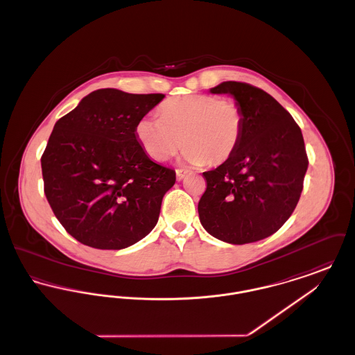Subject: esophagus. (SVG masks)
I'll return each mask as SVG.
<instances>
[{
  "label": "esophagus",
  "instance_id": "1",
  "mask_svg": "<svg viewBox=\"0 0 355 355\" xmlns=\"http://www.w3.org/2000/svg\"><path fill=\"white\" fill-rule=\"evenodd\" d=\"M175 174H177V181H182L186 175L189 174V170L177 169L175 170Z\"/></svg>",
  "mask_w": 355,
  "mask_h": 355
}]
</instances>
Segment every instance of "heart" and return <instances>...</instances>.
<instances>
[{"label":"heart","instance_id":"b5f03b06","mask_svg":"<svg viewBox=\"0 0 355 355\" xmlns=\"http://www.w3.org/2000/svg\"><path fill=\"white\" fill-rule=\"evenodd\" d=\"M243 132V114L234 101L207 94H186L159 107V119L142 117L135 135L155 161H166L184 145L186 162L200 166L227 161Z\"/></svg>","mask_w":355,"mask_h":355}]
</instances>
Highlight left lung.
<instances>
[{
    "instance_id": "obj_1",
    "label": "left lung",
    "mask_w": 355,
    "mask_h": 355,
    "mask_svg": "<svg viewBox=\"0 0 355 355\" xmlns=\"http://www.w3.org/2000/svg\"><path fill=\"white\" fill-rule=\"evenodd\" d=\"M210 93L236 100L243 132L234 154L203 173L200 220L223 242H257L274 234L300 201L309 165L304 137L286 109L262 89L226 81Z\"/></svg>"
}]
</instances>
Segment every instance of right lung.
<instances>
[{"mask_svg": "<svg viewBox=\"0 0 355 355\" xmlns=\"http://www.w3.org/2000/svg\"><path fill=\"white\" fill-rule=\"evenodd\" d=\"M164 98L100 89L55 122L41 157L45 196L65 230L86 246L125 249L157 225L175 171L149 158L135 125Z\"/></svg>", "mask_w": 355, "mask_h": 355, "instance_id": "obj_1", "label": "right lung"}]
</instances>
